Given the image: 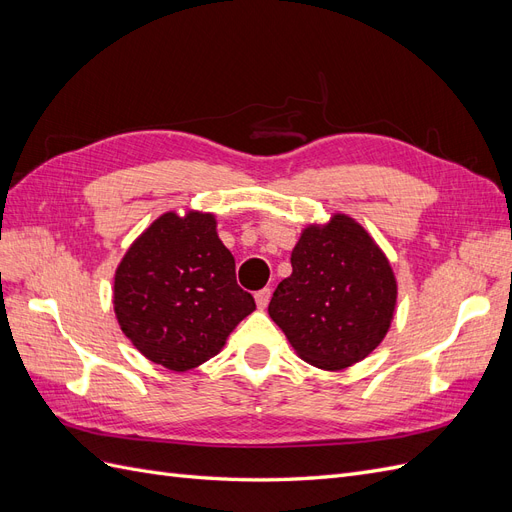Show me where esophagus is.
Returning a JSON list of instances; mask_svg holds the SVG:
<instances>
[{"label": "esophagus", "mask_w": 512, "mask_h": 512, "mask_svg": "<svg viewBox=\"0 0 512 512\" xmlns=\"http://www.w3.org/2000/svg\"><path fill=\"white\" fill-rule=\"evenodd\" d=\"M254 299H256L258 309H265V307L269 305V301H271V288H262V290H258V292L254 294Z\"/></svg>", "instance_id": "obj_1"}]
</instances>
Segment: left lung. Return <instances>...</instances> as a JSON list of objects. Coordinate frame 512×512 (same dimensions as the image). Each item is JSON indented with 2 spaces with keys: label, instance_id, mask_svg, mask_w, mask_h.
Listing matches in <instances>:
<instances>
[{
  "label": "left lung",
  "instance_id": "obj_1",
  "mask_svg": "<svg viewBox=\"0 0 512 512\" xmlns=\"http://www.w3.org/2000/svg\"><path fill=\"white\" fill-rule=\"evenodd\" d=\"M290 262L269 316L294 352L324 371H342L374 352L397 307L395 273L374 237L337 211L301 230Z\"/></svg>",
  "mask_w": 512,
  "mask_h": 512
}]
</instances>
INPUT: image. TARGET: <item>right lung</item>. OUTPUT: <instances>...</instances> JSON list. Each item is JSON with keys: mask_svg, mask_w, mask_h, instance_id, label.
Returning a JSON list of instances; mask_svg holds the SVG:
<instances>
[{"mask_svg": "<svg viewBox=\"0 0 512 512\" xmlns=\"http://www.w3.org/2000/svg\"><path fill=\"white\" fill-rule=\"evenodd\" d=\"M113 305L134 348L170 371L209 361L256 309L218 220L196 209L166 211L134 239L115 271Z\"/></svg>", "mask_w": 512, "mask_h": 512, "instance_id": "add662e5", "label": "right lung"}]
</instances>
